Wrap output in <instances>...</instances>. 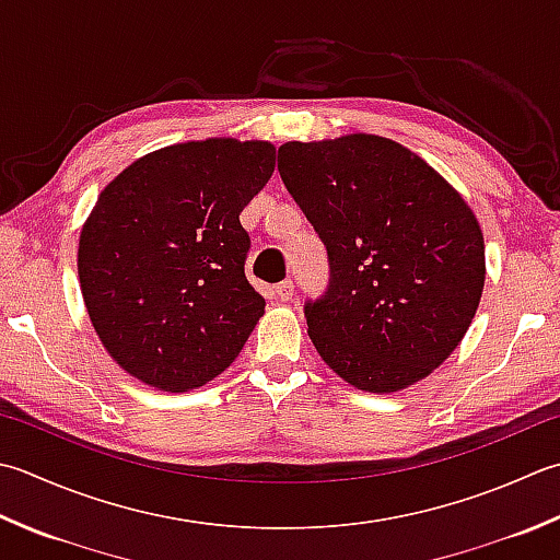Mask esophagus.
<instances>
[{"instance_id":"34e87169","label":"esophagus","mask_w":560,"mask_h":560,"mask_svg":"<svg viewBox=\"0 0 560 560\" xmlns=\"http://www.w3.org/2000/svg\"><path fill=\"white\" fill-rule=\"evenodd\" d=\"M273 293H277V299L281 301V303H289L291 299H293V281H281V283H277V287H273Z\"/></svg>"}]
</instances>
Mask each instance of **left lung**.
I'll return each mask as SVG.
<instances>
[{
  "mask_svg": "<svg viewBox=\"0 0 560 560\" xmlns=\"http://www.w3.org/2000/svg\"><path fill=\"white\" fill-rule=\"evenodd\" d=\"M279 172L327 247L330 287L305 303L317 354L349 386L396 393L462 342L486 283L478 218L400 142H283Z\"/></svg>",
  "mask_w": 560,
  "mask_h": 560,
  "instance_id": "left-lung-1",
  "label": "left lung"
}]
</instances>
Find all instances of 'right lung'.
<instances>
[{"instance_id": "obj_1", "label": "right lung", "mask_w": 560, "mask_h": 560, "mask_svg": "<svg viewBox=\"0 0 560 560\" xmlns=\"http://www.w3.org/2000/svg\"><path fill=\"white\" fill-rule=\"evenodd\" d=\"M273 164L267 140H189L148 152L98 194L77 273L94 332L126 374L184 393L233 364L265 315L240 213Z\"/></svg>"}]
</instances>
